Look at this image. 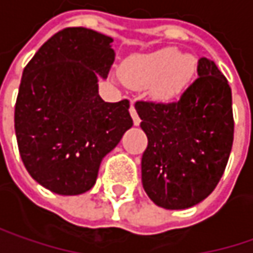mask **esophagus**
<instances>
[{"mask_svg":"<svg viewBox=\"0 0 253 253\" xmlns=\"http://www.w3.org/2000/svg\"><path fill=\"white\" fill-rule=\"evenodd\" d=\"M130 114H131V119H133V123H134V126H139L140 125V117L137 116V112H136V109H134V104L131 103L130 104Z\"/></svg>","mask_w":253,"mask_h":253,"instance_id":"34e87169","label":"esophagus"}]
</instances>
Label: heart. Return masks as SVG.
<instances>
[{"instance_id": "obj_1", "label": "heart", "mask_w": 253, "mask_h": 253, "mask_svg": "<svg viewBox=\"0 0 253 253\" xmlns=\"http://www.w3.org/2000/svg\"><path fill=\"white\" fill-rule=\"evenodd\" d=\"M196 70L198 63L192 55L180 54L176 48H163L130 58L123 66L122 77L134 87L155 85L157 96L173 98L187 90Z\"/></svg>"}]
</instances>
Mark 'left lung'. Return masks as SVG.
<instances>
[{
  "label": "left lung",
  "instance_id": "obj_1",
  "mask_svg": "<svg viewBox=\"0 0 253 253\" xmlns=\"http://www.w3.org/2000/svg\"><path fill=\"white\" fill-rule=\"evenodd\" d=\"M179 101L134 104L147 136L141 183L157 206L179 211L206 199L219 183L233 143L232 91L209 58Z\"/></svg>",
  "mask_w": 253,
  "mask_h": 253
}]
</instances>
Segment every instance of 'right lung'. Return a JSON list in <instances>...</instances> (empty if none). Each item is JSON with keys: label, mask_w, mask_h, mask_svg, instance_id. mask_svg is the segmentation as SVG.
Here are the masks:
<instances>
[{"label": "right lung", "mask_w": 253, "mask_h": 253, "mask_svg": "<svg viewBox=\"0 0 253 253\" xmlns=\"http://www.w3.org/2000/svg\"><path fill=\"white\" fill-rule=\"evenodd\" d=\"M113 38L73 27L45 41L24 68L15 103V134L31 177L57 195L73 196L96 183L100 163L133 126L128 100L107 103Z\"/></svg>", "instance_id": "add662e5"}]
</instances>
